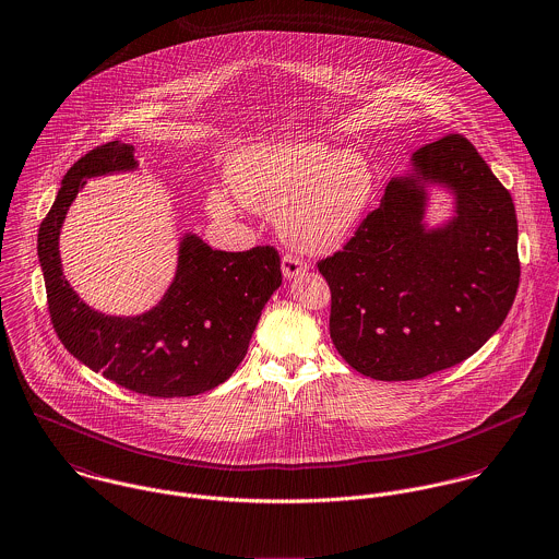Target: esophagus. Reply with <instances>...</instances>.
I'll list each match as a JSON object with an SVG mask.
<instances>
[{"label":"esophagus","mask_w":559,"mask_h":559,"mask_svg":"<svg viewBox=\"0 0 559 559\" xmlns=\"http://www.w3.org/2000/svg\"><path fill=\"white\" fill-rule=\"evenodd\" d=\"M283 274H285V278H294V276H300V274H305L307 272V261L302 259V257H298V254H294V252H287L285 257H283Z\"/></svg>","instance_id":"esophagus-1"}]
</instances>
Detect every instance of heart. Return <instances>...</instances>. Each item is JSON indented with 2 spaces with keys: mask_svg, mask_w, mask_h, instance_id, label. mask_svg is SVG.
Returning a JSON list of instances; mask_svg holds the SVG:
<instances>
[{
  "mask_svg": "<svg viewBox=\"0 0 559 559\" xmlns=\"http://www.w3.org/2000/svg\"><path fill=\"white\" fill-rule=\"evenodd\" d=\"M229 182L252 210L281 214L287 242L310 252L343 247L372 197L369 163L317 141L245 150L229 165ZM207 201L214 214L234 212L231 199L221 190L210 192Z\"/></svg>",
  "mask_w": 559,
  "mask_h": 559,
  "instance_id": "1",
  "label": "heart"
}]
</instances>
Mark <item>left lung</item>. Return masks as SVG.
I'll return each mask as SVG.
<instances>
[{"instance_id":"8db88e82","label":"left lung","mask_w":559,"mask_h":559,"mask_svg":"<svg viewBox=\"0 0 559 559\" xmlns=\"http://www.w3.org/2000/svg\"><path fill=\"white\" fill-rule=\"evenodd\" d=\"M377 210L317 261L330 287V336L343 360L381 381H412L476 354L514 302L521 263L512 197L463 134L420 147ZM425 179L457 192V218L425 233Z\"/></svg>"}]
</instances>
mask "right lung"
Instances as JSON below:
<instances>
[{"label":"right lung","instance_id":"1","mask_svg":"<svg viewBox=\"0 0 559 559\" xmlns=\"http://www.w3.org/2000/svg\"><path fill=\"white\" fill-rule=\"evenodd\" d=\"M134 167V147L109 141L66 171L38 231L49 317L63 347L114 383L156 399L194 396L227 381L245 360L261 310L283 283L281 254L270 245L214 250L187 236L176 281L158 307L139 317L90 309L63 278L58 252L63 216L85 178Z\"/></svg>","mask_w":559,"mask_h":559}]
</instances>
